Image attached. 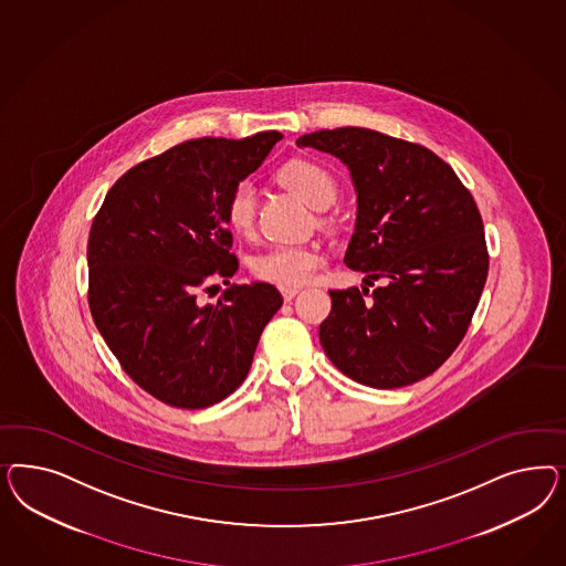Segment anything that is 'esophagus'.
<instances>
[{"label":"esophagus","instance_id":"34e87169","mask_svg":"<svg viewBox=\"0 0 566 566\" xmlns=\"http://www.w3.org/2000/svg\"><path fill=\"white\" fill-rule=\"evenodd\" d=\"M280 292H282V296H284V301L289 303V301H292L298 292H301V289H296V286H282L280 289Z\"/></svg>","mask_w":566,"mask_h":566}]
</instances>
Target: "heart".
Masks as SVG:
<instances>
[{
	"instance_id": "b5f03b06",
	"label": "heart",
	"mask_w": 566,
	"mask_h": 566,
	"mask_svg": "<svg viewBox=\"0 0 566 566\" xmlns=\"http://www.w3.org/2000/svg\"><path fill=\"white\" fill-rule=\"evenodd\" d=\"M280 180L301 195L313 209H326L338 197V180L324 164L313 159H292L282 170ZM223 218L232 232L249 237L258 218V190L253 182L240 180L228 190L223 201ZM324 265V258L313 247L275 244L258 253L251 261V272L259 280L277 286H301Z\"/></svg>"
}]
</instances>
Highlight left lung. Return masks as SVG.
<instances>
[{
	"instance_id": "left-lung-1",
	"label": "left lung",
	"mask_w": 566,
	"mask_h": 566,
	"mask_svg": "<svg viewBox=\"0 0 566 566\" xmlns=\"http://www.w3.org/2000/svg\"><path fill=\"white\" fill-rule=\"evenodd\" d=\"M336 155L357 187V228L344 263L367 286L329 291L319 343L344 376L390 390L431 376L471 326L490 255L473 195L428 147L369 128L296 140Z\"/></svg>"
}]
</instances>
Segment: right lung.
<instances>
[{"label":"right lung","mask_w":566,"mask_h":566,"mask_svg":"<svg viewBox=\"0 0 566 566\" xmlns=\"http://www.w3.org/2000/svg\"><path fill=\"white\" fill-rule=\"evenodd\" d=\"M280 138L185 140L122 174L93 218V322L126 376L164 405L206 409L232 395L282 307L268 282L230 284L216 305H199L201 292L239 270L226 195Z\"/></svg>","instance_id":"right-lung-1"}]
</instances>
